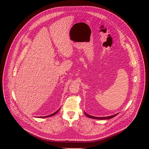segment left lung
Wrapping results in <instances>:
<instances>
[{
  "mask_svg": "<svg viewBox=\"0 0 149 149\" xmlns=\"http://www.w3.org/2000/svg\"><path fill=\"white\" fill-rule=\"evenodd\" d=\"M85 113V112H84ZM85 114H86L88 117L89 118H94V119H98V120H108V119H110L111 118H113L114 117H115L116 116H117L118 114H116L115 115L113 116H108V117H94L90 115L87 114L86 113H85Z\"/></svg>",
  "mask_w": 149,
  "mask_h": 149,
  "instance_id": "1",
  "label": "left lung"
}]
</instances>
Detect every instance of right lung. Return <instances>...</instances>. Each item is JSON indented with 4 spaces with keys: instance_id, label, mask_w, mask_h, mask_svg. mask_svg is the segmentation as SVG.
Wrapping results in <instances>:
<instances>
[{
    "instance_id": "right-lung-1",
    "label": "right lung",
    "mask_w": 149,
    "mask_h": 149,
    "mask_svg": "<svg viewBox=\"0 0 149 149\" xmlns=\"http://www.w3.org/2000/svg\"><path fill=\"white\" fill-rule=\"evenodd\" d=\"M59 110H57V111H56V112L54 113H53V114H50V115H49V116H44V117H41V118H42V117H43V118H44V117H51V116H54L55 114H56V113H58V112L59 111Z\"/></svg>"
}]
</instances>
